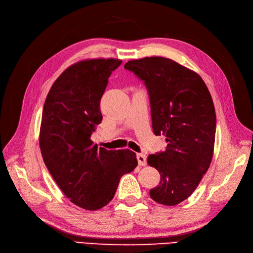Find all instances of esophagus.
Returning <instances> with one entry per match:
<instances>
[{"mask_svg":"<svg viewBox=\"0 0 253 253\" xmlns=\"http://www.w3.org/2000/svg\"><path fill=\"white\" fill-rule=\"evenodd\" d=\"M136 158H137V160H138L139 166L144 167L145 165H147V156H145L144 154H141V153H140V154H137Z\"/></svg>","mask_w":253,"mask_h":253,"instance_id":"1","label":"esophagus"}]
</instances>
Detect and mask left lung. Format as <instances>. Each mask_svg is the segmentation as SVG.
<instances>
[{"mask_svg": "<svg viewBox=\"0 0 253 253\" xmlns=\"http://www.w3.org/2000/svg\"><path fill=\"white\" fill-rule=\"evenodd\" d=\"M125 68L144 82L153 132L168 142L166 151L148 157L160 174L150 196L165 206L178 205L194 192L212 160L216 116L210 91L200 75L168 58L132 60Z\"/></svg>", "mask_w": 253, "mask_h": 253, "instance_id": "left-lung-1", "label": "left lung"}]
</instances>
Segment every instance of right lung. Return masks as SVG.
Instances as JSON below:
<instances>
[{
	"label": "right lung",
	"mask_w": 253,
	"mask_h": 253,
	"mask_svg": "<svg viewBox=\"0 0 253 253\" xmlns=\"http://www.w3.org/2000/svg\"><path fill=\"white\" fill-rule=\"evenodd\" d=\"M122 61L83 60L51 85L42 113L40 149L52 178L73 204L98 210L115 195L121 176L137 167L131 150L99 149L90 135L102 120L100 100Z\"/></svg>",
	"instance_id": "add662e5"
}]
</instances>
